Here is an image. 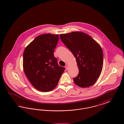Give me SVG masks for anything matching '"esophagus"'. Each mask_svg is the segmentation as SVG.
Here are the masks:
<instances>
[{"label":"esophagus","mask_w":124,"mask_h":124,"mask_svg":"<svg viewBox=\"0 0 124 124\" xmlns=\"http://www.w3.org/2000/svg\"><path fill=\"white\" fill-rule=\"evenodd\" d=\"M68 67H69V65H65V68H66V70H68Z\"/></svg>","instance_id":"1"}]
</instances>
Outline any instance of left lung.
Instances as JSON below:
<instances>
[{"label": "left lung", "mask_w": 124, "mask_h": 124, "mask_svg": "<svg viewBox=\"0 0 124 124\" xmlns=\"http://www.w3.org/2000/svg\"><path fill=\"white\" fill-rule=\"evenodd\" d=\"M60 38L76 59L79 72L73 78L74 83L83 88L93 85L100 77L103 65V53L100 45L80 31L61 34Z\"/></svg>", "instance_id": "obj_1"}]
</instances>
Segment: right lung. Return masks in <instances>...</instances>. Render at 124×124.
<instances>
[{
  "label": "right lung",
  "instance_id": "1",
  "mask_svg": "<svg viewBox=\"0 0 124 124\" xmlns=\"http://www.w3.org/2000/svg\"><path fill=\"white\" fill-rule=\"evenodd\" d=\"M59 39L58 34L40 35L24 50V72L31 85L39 91L53 90L65 71V67L59 65L54 56Z\"/></svg>",
  "mask_w": 124,
  "mask_h": 124
}]
</instances>
